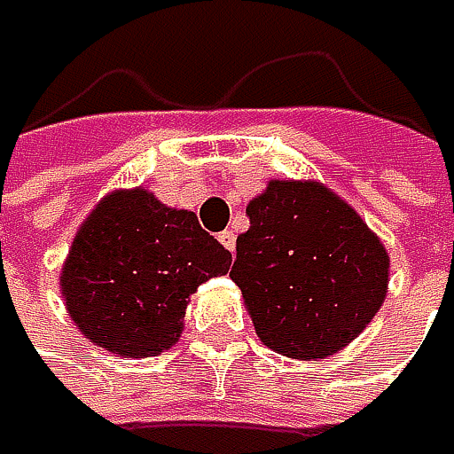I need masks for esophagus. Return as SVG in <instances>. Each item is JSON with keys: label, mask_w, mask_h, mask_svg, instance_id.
Instances as JSON below:
<instances>
[{"label": "esophagus", "mask_w": 454, "mask_h": 454, "mask_svg": "<svg viewBox=\"0 0 454 454\" xmlns=\"http://www.w3.org/2000/svg\"><path fill=\"white\" fill-rule=\"evenodd\" d=\"M218 239H221V244L226 247L228 252H233V249H236V233H233V231H221V233H218Z\"/></svg>", "instance_id": "1"}]
</instances>
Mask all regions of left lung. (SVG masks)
<instances>
[{
	"mask_svg": "<svg viewBox=\"0 0 454 454\" xmlns=\"http://www.w3.org/2000/svg\"><path fill=\"white\" fill-rule=\"evenodd\" d=\"M247 215L231 278L260 341L297 360L347 347L387 297L381 239L317 181H270Z\"/></svg>",
	"mask_w": 454,
	"mask_h": 454,
	"instance_id": "left-lung-1",
	"label": "left lung"
}]
</instances>
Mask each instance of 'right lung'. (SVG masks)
Masks as SVG:
<instances>
[{"label": "right lung", "instance_id": "obj_1", "mask_svg": "<svg viewBox=\"0 0 454 454\" xmlns=\"http://www.w3.org/2000/svg\"><path fill=\"white\" fill-rule=\"evenodd\" d=\"M231 268V252L189 210L146 189L107 194L78 228L59 292L86 339L123 357H149L181 336L189 297Z\"/></svg>", "mask_w": 454, "mask_h": 454}]
</instances>
